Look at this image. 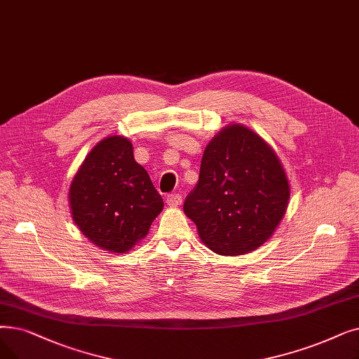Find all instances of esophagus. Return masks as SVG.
Returning <instances> with one entry per match:
<instances>
[{
  "instance_id": "obj_1",
  "label": "esophagus",
  "mask_w": 359,
  "mask_h": 359,
  "mask_svg": "<svg viewBox=\"0 0 359 359\" xmlns=\"http://www.w3.org/2000/svg\"><path fill=\"white\" fill-rule=\"evenodd\" d=\"M167 204L170 207H179L182 204V195H179V194H170L167 196Z\"/></svg>"
}]
</instances>
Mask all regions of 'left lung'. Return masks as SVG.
Instances as JSON below:
<instances>
[{
    "instance_id": "left-lung-1",
    "label": "left lung",
    "mask_w": 359,
    "mask_h": 359,
    "mask_svg": "<svg viewBox=\"0 0 359 359\" xmlns=\"http://www.w3.org/2000/svg\"><path fill=\"white\" fill-rule=\"evenodd\" d=\"M290 188L271 147L243 124H229L202 155L183 211L220 255H243L269 241L286 214Z\"/></svg>"
}]
</instances>
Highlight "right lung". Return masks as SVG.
<instances>
[{
  "instance_id": "add662e5",
  "label": "right lung",
  "mask_w": 359,
  "mask_h": 359,
  "mask_svg": "<svg viewBox=\"0 0 359 359\" xmlns=\"http://www.w3.org/2000/svg\"><path fill=\"white\" fill-rule=\"evenodd\" d=\"M72 218L108 252L124 254L144 239L164 207L148 171L123 136H108L86 155L69 189Z\"/></svg>"
}]
</instances>
